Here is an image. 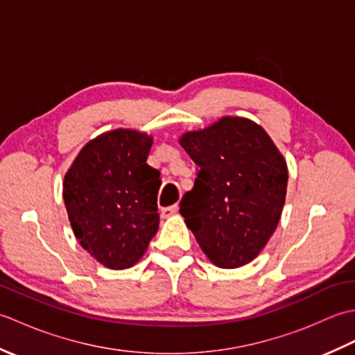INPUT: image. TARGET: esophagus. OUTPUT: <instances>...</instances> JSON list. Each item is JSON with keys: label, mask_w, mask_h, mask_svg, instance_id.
Instances as JSON below:
<instances>
[{"label": "esophagus", "mask_w": 355, "mask_h": 355, "mask_svg": "<svg viewBox=\"0 0 355 355\" xmlns=\"http://www.w3.org/2000/svg\"><path fill=\"white\" fill-rule=\"evenodd\" d=\"M177 212H178V206H177V205H172V206H169V207L162 209V214H163L164 218H168V216H171V215H173V214H177Z\"/></svg>", "instance_id": "esophagus-1"}]
</instances>
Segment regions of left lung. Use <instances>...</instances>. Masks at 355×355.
Instances as JSON below:
<instances>
[{
	"instance_id": "8db88e82",
	"label": "left lung",
	"mask_w": 355,
	"mask_h": 355,
	"mask_svg": "<svg viewBox=\"0 0 355 355\" xmlns=\"http://www.w3.org/2000/svg\"><path fill=\"white\" fill-rule=\"evenodd\" d=\"M180 145L197 164L180 214L215 266H245L281 218L288 182L284 157L259 125L243 117L186 132Z\"/></svg>"
}]
</instances>
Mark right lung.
Listing matches in <instances>:
<instances>
[{"label": "right lung", "instance_id": "obj_1", "mask_svg": "<svg viewBox=\"0 0 355 355\" xmlns=\"http://www.w3.org/2000/svg\"><path fill=\"white\" fill-rule=\"evenodd\" d=\"M153 137L114 130L88 141L65 173L74 236L112 270L132 267L158 230L160 172L146 163Z\"/></svg>", "mask_w": 355, "mask_h": 355}]
</instances>
